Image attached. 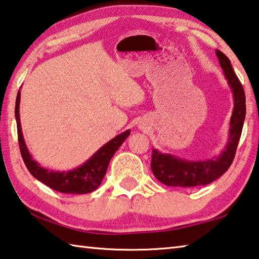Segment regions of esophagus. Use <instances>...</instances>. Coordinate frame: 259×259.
<instances>
[{
    "mask_svg": "<svg viewBox=\"0 0 259 259\" xmlns=\"http://www.w3.org/2000/svg\"><path fill=\"white\" fill-rule=\"evenodd\" d=\"M140 127H141V126H140Z\"/></svg>",
    "mask_w": 259,
    "mask_h": 259,
    "instance_id": "obj_1",
    "label": "esophagus"
}]
</instances>
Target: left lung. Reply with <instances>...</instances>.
I'll return each instance as SVG.
<instances>
[{
	"instance_id": "1",
	"label": "left lung",
	"mask_w": 259,
	"mask_h": 259,
	"mask_svg": "<svg viewBox=\"0 0 259 259\" xmlns=\"http://www.w3.org/2000/svg\"><path fill=\"white\" fill-rule=\"evenodd\" d=\"M216 56L233 95L234 106L230 119L228 141L219 156L206 160H188L170 153H162L153 148L152 173L158 181L168 187L194 188L209 184L223 175L234 159L246 118V95L229 58L219 50H216Z\"/></svg>"
}]
</instances>
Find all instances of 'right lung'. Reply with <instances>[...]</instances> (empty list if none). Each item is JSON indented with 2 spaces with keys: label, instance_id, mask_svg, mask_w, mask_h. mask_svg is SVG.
<instances>
[{
  "label": "right lung",
  "instance_id": "add662e5",
  "mask_svg": "<svg viewBox=\"0 0 259 259\" xmlns=\"http://www.w3.org/2000/svg\"><path fill=\"white\" fill-rule=\"evenodd\" d=\"M20 91L17 94L16 100V120H17V131L18 140H19L20 152L22 159L29 173L37 179L39 182L48 185L56 191L61 193H76L85 194L97 190L102 180L106 175L109 162L115 152L118 150L122 142L128 138L131 131L127 130L125 132L118 134L117 137L111 139L104 146L95 151L84 164L76 167V168L68 170H50L40 166L36 161L33 156L30 155L28 148L26 146L24 134H22L21 124H20Z\"/></svg>",
  "mask_w": 259,
  "mask_h": 259
}]
</instances>
